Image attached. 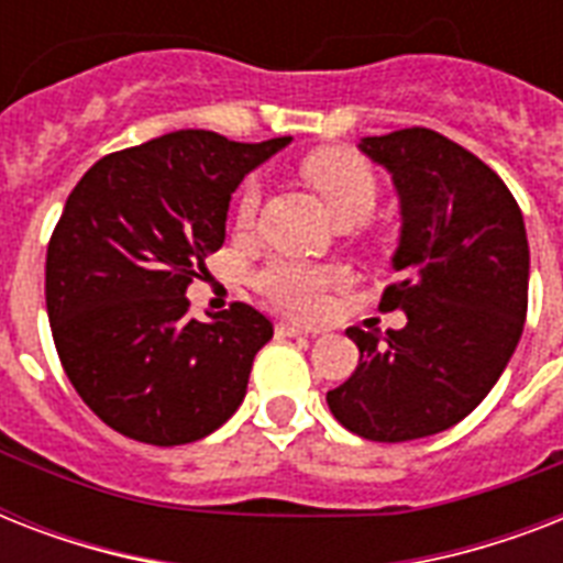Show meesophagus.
Masks as SVG:
<instances>
[{"instance_id":"esophagus-1","label":"esophagus","mask_w":563,"mask_h":563,"mask_svg":"<svg viewBox=\"0 0 563 563\" xmlns=\"http://www.w3.org/2000/svg\"><path fill=\"white\" fill-rule=\"evenodd\" d=\"M274 330H277V335H280V339H291V335H307V330H303V327L289 324V321H280V324L274 327Z\"/></svg>"}]
</instances>
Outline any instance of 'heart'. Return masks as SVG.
<instances>
[{"instance_id": "b5f03b06", "label": "heart", "mask_w": 563, "mask_h": 563, "mask_svg": "<svg viewBox=\"0 0 563 563\" xmlns=\"http://www.w3.org/2000/svg\"><path fill=\"white\" fill-rule=\"evenodd\" d=\"M309 184L324 198L327 210L335 221H362L376 207L379 184L368 163L351 152H318L303 166ZM263 201L260 178H247L239 189L236 221L242 228L254 224ZM351 283V272L344 265L300 263L274 256L254 272V289L272 307L295 318H318L327 309L330 291L342 289Z\"/></svg>"}]
</instances>
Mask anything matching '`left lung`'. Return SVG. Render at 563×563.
<instances>
[{
	"label": "left lung",
	"mask_w": 563,
	"mask_h": 563,
	"mask_svg": "<svg viewBox=\"0 0 563 563\" xmlns=\"http://www.w3.org/2000/svg\"><path fill=\"white\" fill-rule=\"evenodd\" d=\"M360 148L400 195L397 280L379 309H402L406 327H351L360 365L327 402L344 429L397 444L455 427L497 385L523 333L529 242L503 178L444 134L402 128Z\"/></svg>",
	"instance_id": "8db88e82"
}]
</instances>
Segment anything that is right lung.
<instances>
[{"mask_svg":"<svg viewBox=\"0 0 563 563\" xmlns=\"http://www.w3.org/2000/svg\"><path fill=\"white\" fill-rule=\"evenodd\" d=\"M283 145L175 131L101 157L66 198L46 251L48 324L78 397L119 435L189 444L245 400L272 321L239 300L195 321L184 291L224 242L233 189Z\"/></svg>","mask_w":563,"mask_h":563,"instance_id":"obj_1","label":"right lung"}]
</instances>
